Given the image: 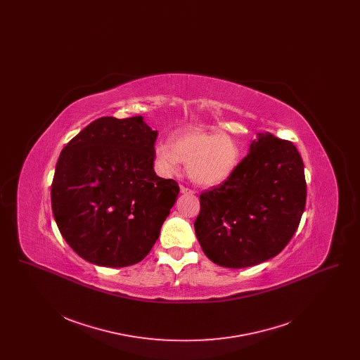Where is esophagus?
Segmentation results:
<instances>
[{
	"mask_svg": "<svg viewBox=\"0 0 360 360\" xmlns=\"http://www.w3.org/2000/svg\"><path fill=\"white\" fill-rule=\"evenodd\" d=\"M181 193L182 194H194V190H191V188H186V186H184V185H181Z\"/></svg>",
	"mask_w": 360,
	"mask_h": 360,
	"instance_id": "1",
	"label": "esophagus"
}]
</instances>
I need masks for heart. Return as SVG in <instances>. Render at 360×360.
<instances>
[{
  "mask_svg": "<svg viewBox=\"0 0 360 360\" xmlns=\"http://www.w3.org/2000/svg\"><path fill=\"white\" fill-rule=\"evenodd\" d=\"M155 159L160 172L172 175L179 162L188 166V176L198 185L214 186L229 179L241 162L239 141L226 134L198 129L176 132L170 146L158 143Z\"/></svg>",
  "mask_w": 360,
  "mask_h": 360,
  "instance_id": "1",
  "label": "heart"
}]
</instances>
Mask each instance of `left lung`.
Wrapping results in <instances>:
<instances>
[{
  "instance_id": "1",
  "label": "left lung",
  "mask_w": 360,
  "mask_h": 360,
  "mask_svg": "<svg viewBox=\"0 0 360 360\" xmlns=\"http://www.w3.org/2000/svg\"><path fill=\"white\" fill-rule=\"evenodd\" d=\"M305 202L304 162L295 146L260 134L233 175L201 193L195 235L213 263L228 269L255 266L288 245Z\"/></svg>"
}]
</instances>
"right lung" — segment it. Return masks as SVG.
<instances>
[{"mask_svg":"<svg viewBox=\"0 0 360 360\" xmlns=\"http://www.w3.org/2000/svg\"><path fill=\"white\" fill-rule=\"evenodd\" d=\"M153 131L141 116L101 117L72 137L58 159L52 213L70 247L105 267L147 257L179 186L154 172Z\"/></svg>","mask_w":360,"mask_h":360,"instance_id":"obj_1","label":"right lung"}]
</instances>
